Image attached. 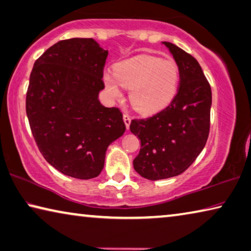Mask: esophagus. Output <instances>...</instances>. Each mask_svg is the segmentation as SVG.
<instances>
[{
	"label": "esophagus",
	"mask_w": 251,
	"mask_h": 251,
	"mask_svg": "<svg viewBox=\"0 0 251 251\" xmlns=\"http://www.w3.org/2000/svg\"><path fill=\"white\" fill-rule=\"evenodd\" d=\"M123 118H124V122H125V125H126V128L128 129L129 128V125H130V116L128 114H124V116H123Z\"/></svg>",
	"instance_id": "esophagus-1"
}]
</instances>
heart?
Segmentation results:
<instances>
[{"mask_svg": "<svg viewBox=\"0 0 251 251\" xmlns=\"http://www.w3.org/2000/svg\"><path fill=\"white\" fill-rule=\"evenodd\" d=\"M111 97H121V86L129 90L130 104L143 114H153L165 108L176 97L180 70L173 59L138 55L118 63L116 71L104 75Z\"/></svg>", "mask_w": 251, "mask_h": 251, "instance_id": "heart-1", "label": "heart"}]
</instances>
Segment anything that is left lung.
<instances>
[{
  "label": "left lung",
  "instance_id": "1",
  "mask_svg": "<svg viewBox=\"0 0 251 251\" xmlns=\"http://www.w3.org/2000/svg\"><path fill=\"white\" fill-rule=\"evenodd\" d=\"M180 70L176 97L153 116L133 119L129 129L141 140L133 164L149 180L176 176L196 161L208 140L211 87L197 59L171 42H163Z\"/></svg>",
  "mask_w": 251,
  "mask_h": 251
}]
</instances>
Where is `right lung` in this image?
<instances>
[{
	"mask_svg": "<svg viewBox=\"0 0 251 251\" xmlns=\"http://www.w3.org/2000/svg\"><path fill=\"white\" fill-rule=\"evenodd\" d=\"M107 55L91 38L61 40L31 71L25 99L31 132L46 161L65 176H98L107 147L126 129L119 108L98 99Z\"/></svg>",
	"mask_w": 251,
	"mask_h": 251,
	"instance_id": "1",
	"label": "right lung"
}]
</instances>
